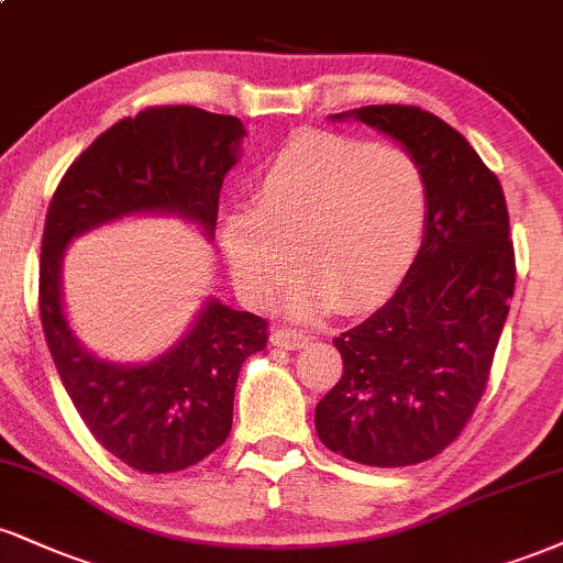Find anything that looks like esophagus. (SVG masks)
<instances>
[{
  "mask_svg": "<svg viewBox=\"0 0 563 563\" xmlns=\"http://www.w3.org/2000/svg\"><path fill=\"white\" fill-rule=\"evenodd\" d=\"M269 343L277 349H286V351H296V349H303L309 343V338L303 333H296V330H288V328H277L273 330V335H269Z\"/></svg>",
  "mask_w": 563,
  "mask_h": 563,
  "instance_id": "esophagus-1",
  "label": "esophagus"
}]
</instances>
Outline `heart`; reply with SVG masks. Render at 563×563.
Returning <instances> with one entry per match:
<instances>
[{
	"label": "heart",
	"instance_id": "b5f03b06",
	"mask_svg": "<svg viewBox=\"0 0 563 563\" xmlns=\"http://www.w3.org/2000/svg\"><path fill=\"white\" fill-rule=\"evenodd\" d=\"M428 183L411 154L354 135L309 131L280 146L252 188V209L222 217L220 239L235 288L254 307L299 277L294 317L372 307L406 275L422 243Z\"/></svg>",
	"mask_w": 563,
	"mask_h": 563
}]
</instances>
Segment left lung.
Here are the masks:
<instances>
[{
    "label": "left lung",
    "mask_w": 563,
    "mask_h": 563,
    "mask_svg": "<svg viewBox=\"0 0 563 563\" xmlns=\"http://www.w3.org/2000/svg\"><path fill=\"white\" fill-rule=\"evenodd\" d=\"M375 128L417 159L428 183L422 246L388 303L333 338L343 375L317 404L330 451L367 466L438 456L483 398L514 296L504 188L462 133L406 104L330 114Z\"/></svg>",
    "instance_id": "left-lung-1"
}]
</instances>
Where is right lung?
Wrapping results in <instances>:
<instances>
[{
    "label": "right lung",
    "instance_id": "add662e5",
    "mask_svg": "<svg viewBox=\"0 0 563 563\" xmlns=\"http://www.w3.org/2000/svg\"><path fill=\"white\" fill-rule=\"evenodd\" d=\"M246 131L233 114L148 107L104 131L73 162L46 212L38 307L46 346L86 428L148 475L199 464L225 443L241 364L267 346V322L207 299L165 354L123 364L88 351L67 322L63 260L73 239L133 214H173L214 239L220 188Z\"/></svg>",
    "mask_w": 563,
    "mask_h": 563
}]
</instances>
